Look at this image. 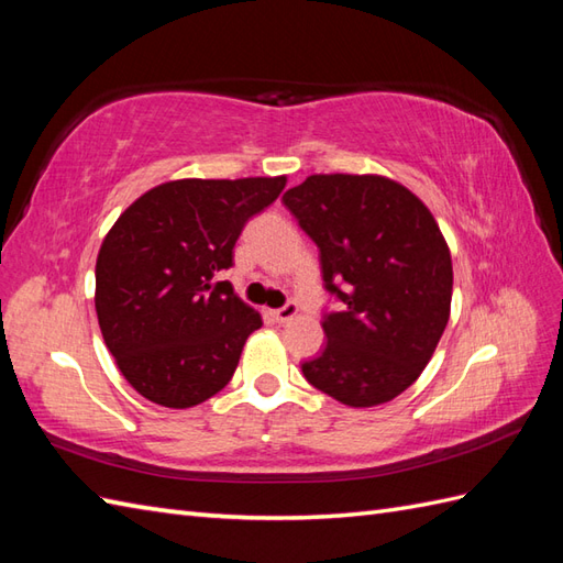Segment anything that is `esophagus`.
<instances>
[{"label":"esophagus","mask_w":563,"mask_h":563,"mask_svg":"<svg viewBox=\"0 0 563 563\" xmlns=\"http://www.w3.org/2000/svg\"><path fill=\"white\" fill-rule=\"evenodd\" d=\"M271 319L275 321V324H288L290 319H295L297 317V305L295 302H288L285 307H280V309H271Z\"/></svg>","instance_id":"obj_1"}]
</instances>
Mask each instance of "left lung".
Here are the masks:
<instances>
[{"label": "left lung", "mask_w": 563, "mask_h": 563, "mask_svg": "<svg viewBox=\"0 0 563 563\" xmlns=\"http://www.w3.org/2000/svg\"><path fill=\"white\" fill-rule=\"evenodd\" d=\"M319 249L327 345L302 363L312 387L355 409L399 397L448 327L452 258L433 214L385 176L314 174L283 196Z\"/></svg>", "instance_id": "obj_1"}]
</instances>
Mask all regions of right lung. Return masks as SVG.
Here are the masks:
<instances>
[{
	"mask_svg": "<svg viewBox=\"0 0 563 563\" xmlns=\"http://www.w3.org/2000/svg\"><path fill=\"white\" fill-rule=\"evenodd\" d=\"M285 176L181 178L147 190L115 220L97 258L106 349L142 397L188 409L232 379L261 314L214 280L244 224L280 196Z\"/></svg>",
	"mask_w": 563,
	"mask_h": 563,
	"instance_id": "obj_1",
	"label": "right lung"
}]
</instances>
